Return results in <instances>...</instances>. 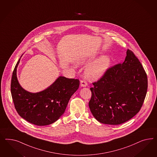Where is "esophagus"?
Masks as SVG:
<instances>
[{
    "label": "esophagus",
    "mask_w": 157,
    "mask_h": 157,
    "mask_svg": "<svg viewBox=\"0 0 157 157\" xmlns=\"http://www.w3.org/2000/svg\"><path fill=\"white\" fill-rule=\"evenodd\" d=\"M81 87H86L87 86V83L85 81H81Z\"/></svg>",
    "instance_id": "1"
}]
</instances>
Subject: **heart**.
Segmentation results:
<instances>
[{
    "label": "heart",
    "instance_id": "heart-1",
    "mask_svg": "<svg viewBox=\"0 0 157 157\" xmlns=\"http://www.w3.org/2000/svg\"><path fill=\"white\" fill-rule=\"evenodd\" d=\"M90 62L87 56H81L78 60L80 65H85ZM111 64V59L108 55H102L90 63L85 70L86 76L90 81H97L104 75Z\"/></svg>",
    "mask_w": 157,
    "mask_h": 157
}]
</instances>
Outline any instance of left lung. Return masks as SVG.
<instances>
[{
	"label": "left lung",
	"mask_w": 157,
	"mask_h": 157,
	"mask_svg": "<svg viewBox=\"0 0 157 157\" xmlns=\"http://www.w3.org/2000/svg\"><path fill=\"white\" fill-rule=\"evenodd\" d=\"M90 88L89 106L95 119L109 125L123 124L138 113L147 90V77L131 51L122 64L109 68Z\"/></svg>",
	"instance_id": "1"
}]
</instances>
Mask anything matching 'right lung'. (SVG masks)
<instances>
[{
    "instance_id": "add662e5",
    "label": "right lung",
    "mask_w": 157,
    "mask_h": 157,
    "mask_svg": "<svg viewBox=\"0 0 157 157\" xmlns=\"http://www.w3.org/2000/svg\"><path fill=\"white\" fill-rule=\"evenodd\" d=\"M20 59L15 67L11 83L15 109L22 118L34 125L53 123L64 113L71 97L79 87V81L60 76L45 90L29 92L20 85L17 76Z\"/></svg>"
}]
</instances>
